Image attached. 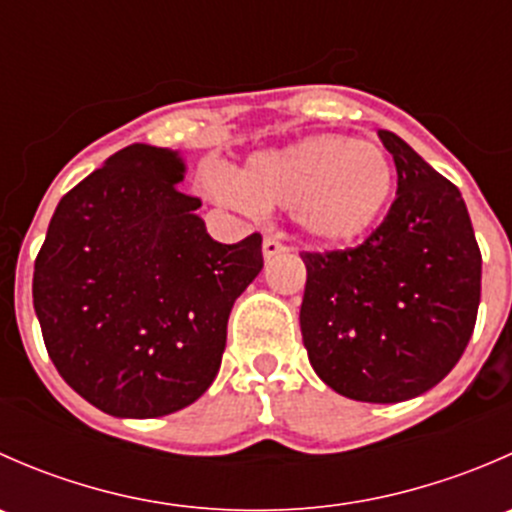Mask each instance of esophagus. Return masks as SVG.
Segmentation results:
<instances>
[{
  "mask_svg": "<svg viewBox=\"0 0 512 512\" xmlns=\"http://www.w3.org/2000/svg\"><path fill=\"white\" fill-rule=\"evenodd\" d=\"M287 247L282 245L280 240H275V237H265V242H262V257H265V262H270L272 257H277L280 252H285Z\"/></svg>",
  "mask_w": 512,
  "mask_h": 512,
  "instance_id": "1",
  "label": "esophagus"
}]
</instances>
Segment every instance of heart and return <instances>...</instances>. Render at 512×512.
I'll list each match as a JSON object with an SVG mask.
<instances>
[{"instance_id": "b5f03b06", "label": "heart", "mask_w": 512, "mask_h": 512, "mask_svg": "<svg viewBox=\"0 0 512 512\" xmlns=\"http://www.w3.org/2000/svg\"><path fill=\"white\" fill-rule=\"evenodd\" d=\"M394 185V165L379 146L317 133L252 153L232 180H215L208 193L230 208H289L309 240L342 247L379 225Z\"/></svg>"}]
</instances>
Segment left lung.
Listing matches in <instances>:
<instances>
[{
    "label": "left lung",
    "instance_id": "obj_1",
    "mask_svg": "<svg viewBox=\"0 0 512 512\" xmlns=\"http://www.w3.org/2000/svg\"><path fill=\"white\" fill-rule=\"evenodd\" d=\"M399 188L364 245L302 255L299 327L309 364L337 394L399 404L438 384L476 327L480 250L463 195L396 133L379 131Z\"/></svg>",
    "mask_w": 512,
    "mask_h": 512
}]
</instances>
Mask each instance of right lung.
Segmentation results:
<instances>
[{"instance_id":"add662e5","label":"right lung","mask_w":512,"mask_h":512,"mask_svg":"<svg viewBox=\"0 0 512 512\" xmlns=\"http://www.w3.org/2000/svg\"><path fill=\"white\" fill-rule=\"evenodd\" d=\"M185 158L133 143L59 200L34 262V309L66 384L116 418L185 409L218 376L235 299L262 270V237L223 245Z\"/></svg>"}]
</instances>
